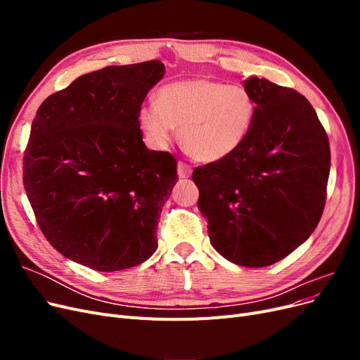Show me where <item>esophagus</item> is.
<instances>
[{
	"label": "esophagus",
	"mask_w": 360,
	"mask_h": 360,
	"mask_svg": "<svg viewBox=\"0 0 360 360\" xmlns=\"http://www.w3.org/2000/svg\"><path fill=\"white\" fill-rule=\"evenodd\" d=\"M177 174H179L180 179H189L191 174H192V167L188 165V163H184V162H179Z\"/></svg>",
	"instance_id": "1"
}]
</instances>
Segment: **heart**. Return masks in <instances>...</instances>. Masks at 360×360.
<instances>
[{"label":"heart","mask_w":360,"mask_h":360,"mask_svg":"<svg viewBox=\"0 0 360 360\" xmlns=\"http://www.w3.org/2000/svg\"><path fill=\"white\" fill-rule=\"evenodd\" d=\"M255 118V102L243 86L212 79L163 85L156 103L144 105L138 120L158 147H165L180 127L184 150L197 160L216 162L233 155L248 138Z\"/></svg>","instance_id":"heart-1"}]
</instances>
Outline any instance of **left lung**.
I'll return each instance as SVG.
<instances>
[{
    "label": "left lung",
    "instance_id": "8db88e82",
    "mask_svg": "<svg viewBox=\"0 0 360 360\" xmlns=\"http://www.w3.org/2000/svg\"><path fill=\"white\" fill-rule=\"evenodd\" d=\"M255 118L233 155L193 169L212 246L245 267L290 255L323 214L330 171L326 130L307 97L252 76Z\"/></svg>",
    "mask_w": 360,
    "mask_h": 360
}]
</instances>
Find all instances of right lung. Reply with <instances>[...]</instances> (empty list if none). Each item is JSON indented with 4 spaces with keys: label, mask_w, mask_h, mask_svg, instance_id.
Wrapping results in <instances>:
<instances>
[{
    "label": "right lung",
    "mask_w": 360,
    "mask_h": 360,
    "mask_svg": "<svg viewBox=\"0 0 360 360\" xmlns=\"http://www.w3.org/2000/svg\"><path fill=\"white\" fill-rule=\"evenodd\" d=\"M163 75L158 60L82 75L32 120L27 197L43 236L75 263L117 271L155 254L177 162L147 148L138 114Z\"/></svg>",
    "instance_id": "add662e5"
}]
</instances>
